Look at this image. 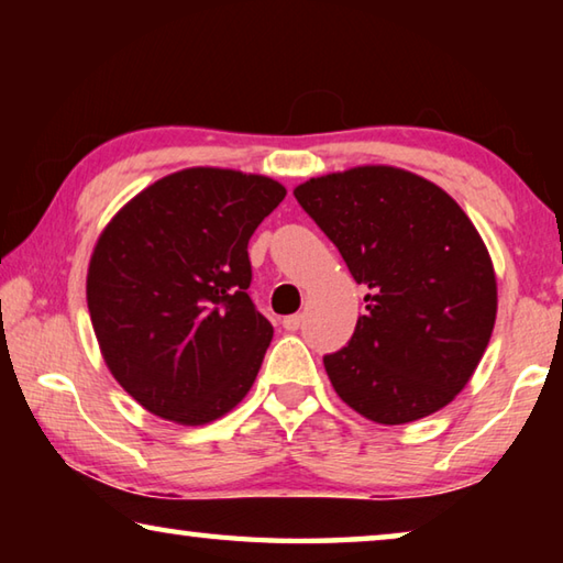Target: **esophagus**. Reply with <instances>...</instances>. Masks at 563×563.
<instances>
[{"instance_id": "esophagus-1", "label": "esophagus", "mask_w": 563, "mask_h": 563, "mask_svg": "<svg viewBox=\"0 0 563 563\" xmlns=\"http://www.w3.org/2000/svg\"><path fill=\"white\" fill-rule=\"evenodd\" d=\"M302 320L305 318L300 316V312H298V316H288V318H283V328L292 332V330H298L302 325Z\"/></svg>"}]
</instances>
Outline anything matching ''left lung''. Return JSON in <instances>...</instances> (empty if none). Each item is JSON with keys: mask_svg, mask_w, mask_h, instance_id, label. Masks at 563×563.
Masks as SVG:
<instances>
[{"mask_svg": "<svg viewBox=\"0 0 563 563\" xmlns=\"http://www.w3.org/2000/svg\"><path fill=\"white\" fill-rule=\"evenodd\" d=\"M295 198L367 288L350 342L322 357L342 402L379 424L450 405L497 320L492 258L466 213L393 166L310 178Z\"/></svg>", "mask_w": 563, "mask_h": 563, "instance_id": "1", "label": "left lung"}]
</instances>
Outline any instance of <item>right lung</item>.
<instances>
[{"label":"right lung","instance_id":"1","mask_svg":"<svg viewBox=\"0 0 563 563\" xmlns=\"http://www.w3.org/2000/svg\"><path fill=\"white\" fill-rule=\"evenodd\" d=\"M283 198L273 178L186 168L141 190L101 233L91 325L111 375L148 412L206 424L253 387L273 325L247 295V241Z\"/></svg>","mask_w":563,"mask_h":563}]
</instances>
